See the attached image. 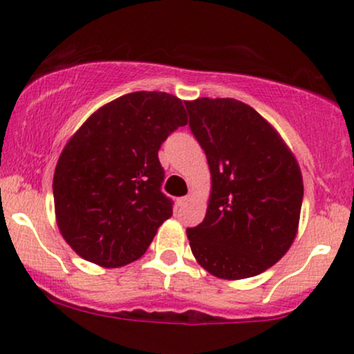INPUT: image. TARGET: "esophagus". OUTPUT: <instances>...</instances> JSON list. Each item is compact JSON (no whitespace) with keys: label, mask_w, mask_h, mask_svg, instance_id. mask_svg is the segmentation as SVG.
Wrapping results in <instances>:
<instances>
[{"label":"esophagus","mask_w":354,"mask_h":354,"mask_svg":"<svg viewBox=\"0 0 354 354\" xmlns=\"http://www.w3.org/2000/svg\"><path fill=\"white\" fill-rule=\"evenodd\" d=\"M186 203H188V196H183V198H178L176 200V205L178 206H185Z\"/></svg>","instance_id":"34e87169"}]
</instances>
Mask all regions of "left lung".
Returning a JSON list of instances; mask_svg holds the SVG:
<instances>
[{"instance_id":"left-lung-1","label":"left lung","mask_w":354,"mask_h":354,"mask_svg":"<svg viewBox=\"0 0 354 354\" xmlns=\"http://www.w3.org/2000/svg\"><path fill=\"white\" fill-rule=\"evenodd\" d=\"M185 104L211 173L205 219L186 230L194 259L231 281L263 273L298 233V161L274 126L243 101L198 98Z\"/></svg>"}]
</instances>
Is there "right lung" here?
<instances>
[{"label": "right lung", "instance_id": "right-lung-1", "mask_svg": "<svg viewBox=\"0 0 354 354\" xmlns=\"http://www.w3.org/2000/svg\"><path fill=\"white\" fill-rule=\"evenodd\" d=\"M188 124L183 101L136 91L109 101L80 126L53 178L55 216L76 254L101 268L136 261L173 214L161 193L163 141Z\"/></svg>", "mask_w": 354, "mask_h": 354}]
</instances>
